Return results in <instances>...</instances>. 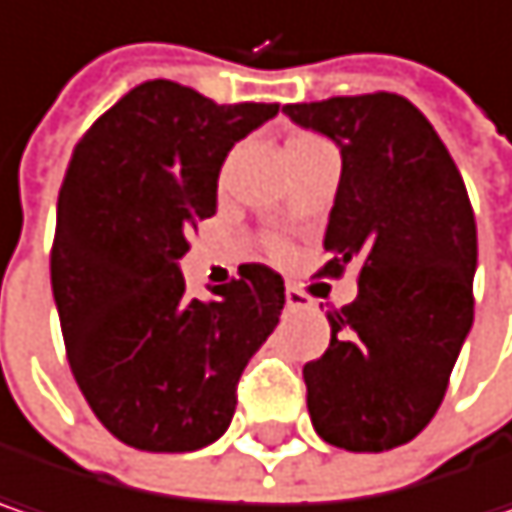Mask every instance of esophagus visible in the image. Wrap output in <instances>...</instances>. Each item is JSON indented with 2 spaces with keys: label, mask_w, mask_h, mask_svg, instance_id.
Instances as JSON below:
<instances>
[{
  "label": "esophagus",
  "mask_w": 512,
  "mask_h": 512,
  "mask_svg": "<svg viewBox=\"0 0 512 512\" xmlns=\"http://www.w3.org/2000/svg\"><path fill=\"white\" fill-rule=\"evenodd\" d=\"M284 296H287V307H290V310H310V307H313L310 296L302 293V290H296V287H287Z\"/></svg>",
  "instance_id": "1"
}]
</instances>
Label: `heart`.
Masks as SVG:
<instances>
[{"label":"heart","mask_w":512,"mask_h":512,"mask_svg":"<svg viewBox=\"0 0 512 512\" xmlns=\"http://www.w3.org/2000/svg\"><path fill=\"white\" fill-rule=\"evenodd\" d=\"M313 140H319V137H310V134H299V137H293L290 143H313ZM275 252H281V246H272Z\"/></svg>","instance_id":"heart-1"}]
</instances>
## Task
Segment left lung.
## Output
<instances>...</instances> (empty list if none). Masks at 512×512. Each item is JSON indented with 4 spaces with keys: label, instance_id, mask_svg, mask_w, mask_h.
<instances>
[{
    "label": "left lung",
    "instance_id": "obj_1",
    "mask_svg": "<svg viewBox=\"0 0 512 512\" xmlns=\"http://www.w3.org/2000/svg\"><path fill=\"white\" fill-rule=\"evenodd\" d=\"M337 143L343 172L319 275L360 266L357 299L304 363L316 434L346 451H390L437 413L472 328L478 231L466 184L425 114L395 93L284 105Z\"/></svg>",
    "mask_w": 512,
    "mask_h": 512
}]
</instances>
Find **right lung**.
Masks as SVG:
<instances>
[{"instance_id": "add662e5", "label": "right lung", "mask_w": 512, "mask_h": 512, "mask_svg": "<svg viewBox=\"0 0 512 512\" xmlns=\"http://www.w3.org/2000/svg\"><path fill=\"white\" fill-rule=\"evenodd\" d=\"M278 105H216L155 78L128 90L78 140L58 196L52 293L70 369L96 419L140 451L219 440L237 381L284 310V278H240L187 296L178 260L216 213L219 169Z\"/></svg>"}]
</instances>
